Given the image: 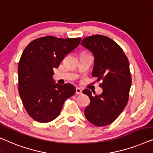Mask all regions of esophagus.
Wrapping results in <instances>:
<instances>
[{
    "mask_svg": "<svg viewBox=\"0 0 153 153\" xmlns=\"http://www.w3.org/2000/svg\"><path fill=\"white\" fill-rule=\"evenodd\" d=\"M75 94H82V90L80 88H78V87H76V89H75Z\"/></svg>",
    "mask_w": 153,
    "mask_h": 153,
    "instance_id": "34e87169",
    "label": "esophagus"
}]
</instances>
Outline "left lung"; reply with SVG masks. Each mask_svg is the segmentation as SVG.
I'll return each mask as SVG.
<instances>
[{
	"instance_id": "obj_1",
	"label": "left lung",
	"mask_w": 153,
	"mask_h": 153,
	"mask_svg": "<svg viewBox=\"0 0 153 153\" xmlns=\"http://www.w3.org/2000/svg\"><path fill=\"white\" fill-rule=\"evenodd\" d=\"M81 45L94 56L92 77L103 81L99 85L103 89L101 94L92 96L89 89L83 90L90 99L85 115L97 127L108 125L120 115L129 100L131 85L129 61L123 49L107 36H89Z\"/></svg>"
}]
</instances>
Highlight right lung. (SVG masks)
<instances>
[{"label": "right lung", "instance_id": "add662e5", "mask_svg": "<svg viewBox=\"0 0 153 153\" xmlns=\"http://www.w3.org/2000/svg\"><path fill=\"white\" fill-rule=\"evenodd\" d=\"M81 38L62 39L45 36L33 40L22 52L18 66L19 93L26 112L41 123L59 115L64 101L72 97L75 87L55 83L54 68L79 45Z\"/></svg>", "mask_w": 153, "mask_h": 153}]
</instances>
